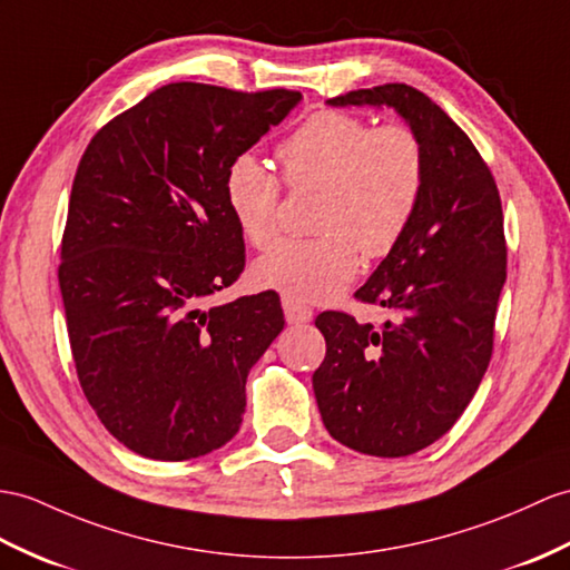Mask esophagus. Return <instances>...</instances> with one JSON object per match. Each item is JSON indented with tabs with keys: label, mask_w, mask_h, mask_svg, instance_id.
Returning a JSON list of instances; mask_svg holds the SVG:
<instances>
[{
	"label": "esophagus",
	"mask_w": 570,
	"mask_h": 570,
	"mask_svg": "<svg viewBox=\"0 0 570 570\" xmlns=\"http://www.w3.org/2000/svg\"><path fill=\"white\" fill-rule=\"evenodd\" d=\"M283 309H285V322L293 324V326H302V324H309L314 312L309 307H304L299 302L293 299H283Z\"/></svg>",
	"instance_id": "esophagus-1"
}]
</instances>
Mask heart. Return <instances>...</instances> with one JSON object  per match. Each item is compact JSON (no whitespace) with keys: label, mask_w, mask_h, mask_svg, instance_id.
<instances>
[{"label":"heart","mask_w":570,"mask_h":570,"mask_svg":"<svg viewBox=\"0 0 570 570\" xmlns=\"http://www.w3.org/2000/svg\"><path fill=\"white\" fill-rule=\"evenodd\" d=\"M289 188H318L312 239H287L261 256L252 277L293 302H328L367 258L392 252L419 213L425 149L409 125L318 110L277 147ZM225 200L244 239L266 248L277 237L281 180L254 155L227 166Z\"/></svg>","instance_id":"heart-1"}]
</instances>
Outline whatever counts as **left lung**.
I'll list each match as a JSON object with an SVG mask.
<instances>
[{
  "label": "left lung",
  "instance_id": "8db88e82",
  "mask_svg": "<svg viewBox=\"0 0 570 570\" xmlns=\"http://www.w3.org/2000/svg\"><path fill=\"white\" fill-rule=\"evenodd\" d=\"M326 104L390 106L425 149L419 213L355 293L392 318L372 326L343 312L318 314L326 357L312 377L333 440L372 456H406L448 433L489 367L508 254L501 196L466 132L423 91L384 85Z\"/></svg>",
  "mask_w": 570,
  "mask_h": 570
}]
</instances>
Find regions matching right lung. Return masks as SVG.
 <instances>
[{
  "instance_id": "right-lung-1",
  "label": "right lung",
  "mask_w": 570,
  "mask_h": 570,
  "mask_svg": "<svg viewBox=\"0 0 570 570\" xmlns=\"http://www.w3.org/2000/svg\"><path fill=\"white\" fill-rule=\"evenodd\" d=\"M299 101L176 81L104 125L77 166L58 271L77 377L108 433L149 460L227 445L248 370L285 326L275 293L203 302L244 271L227 166Z\"/></svg>"
}]
</instances>
